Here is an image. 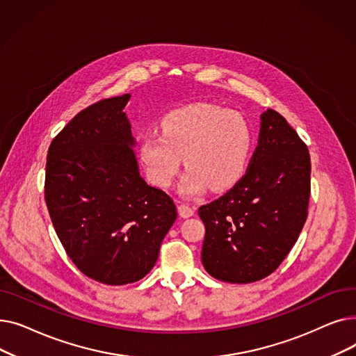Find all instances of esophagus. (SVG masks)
<instances>
[{
  "label": "esophagus",
  "mask_w": 356,
  "mask_h": 356,
  "mask_svg": "<svg viewBox=\"0 0 356 356\" xmlns=\"http://www.w3.org/2000/svg\"><path fill=\"white\" fill-rule=\"evenodd\" d=\"M177 211L181 218H191L195 215V208L189 207V204H186V203H180L177 207Z\"/></svg>",
  "instance_id": "obj_1"
}]
</instances>
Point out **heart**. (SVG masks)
Masks as SVG:
<instances>
[{"label":"heart","mask_w":356,"mask_h":356,"mask_svg":"<svg viewBox=\"0 0 356 356\" xmlns=\"http://www.w3.org/2000/svg\"><path fill=\"white\" fill-rule=\"evenodd\" d=\"M161 134L148 133L140 144L147 179L160 189L170 188L181 159L188 167L180 193L196 196L232 188L244 176L252 147L248 122L238 112L211 104H192L163 117Z\"/></svg>","instance_id":"b5f03b06"}]
</instances>
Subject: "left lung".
<instances>
[{"label":"left lung","instance_id":"left-lung-1","mask_svg":"<svg viewBox=\"0 0 356 356\" xmlns=\"http://www.w3.org/2000/svg\"><path fill=\"white\" fill-rule=\"evenodd\" d=\"M250 167L234 188L199 208L202 264L225 283L247 284L277 270L300 235L310 197L306 144L273 109L261 114Z\"/></svg>","mask_w":356,"mask_h":356}]
</instances>
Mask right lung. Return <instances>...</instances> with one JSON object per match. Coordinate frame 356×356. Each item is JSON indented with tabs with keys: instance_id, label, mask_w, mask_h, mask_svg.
<instances>
[{
	"instance_id": "1",
	"label": "right lung",
	"mask_w": 356,
	"mask_h": 356,
	"mask_svg": "<svg viewBox=\"0 0 356 356\" xmlns=\"http://www.w3.org/2000/svg\"><path fill=\"white\" fill-rule=\"evenodd\" d=\"M131 95L81 111L56 137L46 164V204L65 251L85 275L109 286L145 277L177 218L147 184L124 108Z\"/></svg>"
}]
</instances>
